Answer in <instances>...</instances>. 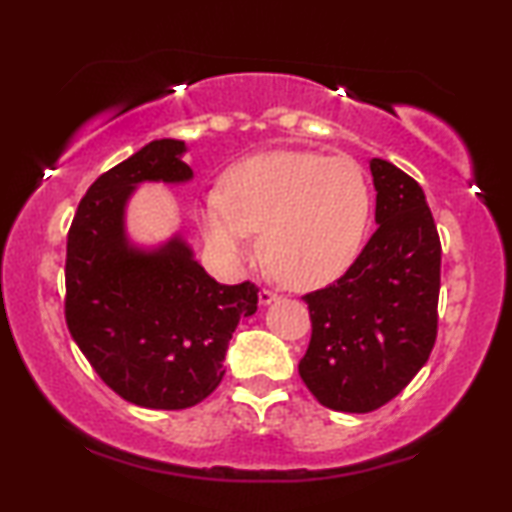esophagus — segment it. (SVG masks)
<instances>
[{"instance_id": "34e87169", "label": "esophagus", "mask_w": 512, "mask_h": 512, "mask_svg": "<svg viewBox=\"0 0 512 512\" xmlns=\"http://www.w3.org/2000/svg\"><path fill=\"white\" fill-rule=\"evenodd\" d=\"M279 296L272 289H261L258 291V300H261V305H270L272 300H277Z\"/></svg>"}]
</instances>
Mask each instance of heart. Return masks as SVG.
<instances>
[{
	"label": "heart",
	"mask_w": 512,
	"mask_h": 512,
	"mask_svg": "<svg viewBox=\"0 0 512 512\" xmlns=\"http://www.w3.org/2000/svg\"><path fill=\"white\" fill-rule=\"evenodd\" d=\"M370 186L359 163L319 151L258 153L230 167L223 191L205 195L200 226L233 268L263 254L284 282L314 289L342 275L370 221Z\"/></svg>",
	"instance_id": "obj_1"
}]
</instances>
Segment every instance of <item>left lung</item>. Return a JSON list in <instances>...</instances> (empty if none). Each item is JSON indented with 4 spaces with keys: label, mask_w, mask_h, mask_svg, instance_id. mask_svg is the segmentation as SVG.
Wrapping results in <instances>:
<instances>
[{
    "label": "left lung",
    "mask_w": 512,
    "mask_h": 512,
    "mask_svg": "<svg viewBox=\"0 0 512 512\" xmlns=\"http://www.w3.org/2000/svg\"><path fill=\"white\" fill-rule=\"evenodd\" d=\"M380 223L333 284L305 293L312 335L298 363L326 408L373 412L408 387L438 335L440 237L422 186L370 160Z\"/></svg>",
    "instance_id": "8db88e82"
}]
</instances>
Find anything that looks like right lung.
<instances>
[{
  "instance_id": "right-lung-1",
  "label": "right lung",
  "mask_w": 512,
  "mask_h": 512,
  "mask_svg": "<svg viewBox=\"0 0 512 512\" xmlns=\"http://www.w3.org/2000/svg\"><path fill=\"white\" fill-rule=\"evenodd\" d=\"M179 139H156L88 188L67 233L65 321L111 391L151 410H184L221 384L228 342L256 312L258 286L219 284L179 237L130 249L123 207L142 181H186Z\"/></svg>"
}]
</instances>
